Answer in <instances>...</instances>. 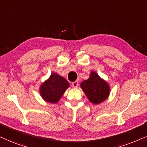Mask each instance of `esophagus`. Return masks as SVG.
Returning <instances> with one entry per match:
<instances>
[{
	"mask_svg": "<svg viewBox=\"0 0 147 147\" xmlns=\"http://www.w3.org/2000/svg\"><path fill=\"white\" fill-rule=\"evenodd\" d=\"M78 85H79V83H78V81H75L72 83V87L74 88H77L78 87Z\"/></svg>",
	"mask_w": 147,
	"mask_h": 147,
	"instance_id": "obj_1",
	"label": "esophagus"
}]
</instances>
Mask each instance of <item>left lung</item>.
Masks as SVG:
<instances>
[{
    "mask_svg": "<svg viewBox=\"0 0 147 147\" xmlns=\"http://www.w3.org/2000/svg\"><path fill=\"white\" fill-rule=\"evenodd\" d=\"M80 86L89 101L95 105L106 100L110 93L109 83L93 70L90 72L89 79L82 82Z\"/></svg>",
    "mask_w": 147,
    "mask_h": 147,
    "instance_id": "left-lung-1",
    "label": "left lung"
}]
</instances>
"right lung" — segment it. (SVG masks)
Returning a JSON list of instances; mask_svg holds the SVG:
<instances>
[{"label": "right lung", "instance_id": "1", "mask_svg": "<svg viewBox=\"0 0 147 147\" xmlns=\"http://www.w3.org/2000/svg\"><path fill=\"white\" fill-rule=\"evenodd\" d=\"M69 86L68 82L63 77L53 72L48 79L41 84L40 94L46 102L57 103Z\"/></svg>", "mask_w": 147, "mask_h": 147}]
</instances>
